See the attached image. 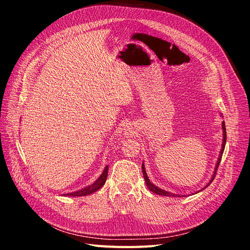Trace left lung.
Segmentation results:
<instances>
[{
	"label": "left lung",
	"mask_w": 250,
	"mask_h": 250,
	"mask_svg": "<svg viewBox=\"0 0 250 250\" xmlns=\"http://www.w3.org/2000/svg\"><path fill=\"white\" fill-rule=\"evenodd\" d=\"M220 115H221V114H220ZM222 132H223V134H222V135H223V139H222V146H221L222 147H221L220 152H219L218 160H217V163H216V166H215V170H214V173H213V175H212V179L210 180V182H208V183L207 184V186H206L204 189H206V188L208 186V185H210V184L213 182V180H214V178H215V175H216L217 168H218V166H219V163H220L221 158H222V154H223V151H224L225 143H227V130H225V124H224V122H222ZM142 173H143V178H144V181H146V186H147V188H148L151 192L156 193V194H158V195H163V196H172V197L178 196V197H182V195L174 194V193L165 191V190H163V189H161V188L157 187L156 185L152 184V183L149 181L148 176H147V174H146V167H144V163H142ZM204 189H201V190H204ZM201 190H199V191H201ZM199 191H198V192H199ZM183 196H185V195H183Z\"/></svg>",
	"instance_id": "obj_1"
}]
</instances>
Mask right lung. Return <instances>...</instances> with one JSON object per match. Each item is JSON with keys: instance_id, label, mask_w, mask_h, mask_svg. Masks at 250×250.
<instances>
[{"instance_id": "right-lung-1", "label": "right lung", "mask_w": 250, "mask_h": 250, "mask_svg": "<svg viewBox=\"0 0 250 250\" xmlns=\"http://www.w3.org/2000/svg\"><path fill=\"white\" fill-rule=\"evenodd\" d=\"M108 169L109 166L107 165L106 167L104 168V170L102 172V174L99 176L98 180H96L93 184L89 185V186H87L83 189H80L78 191L75 192H70V193H66V194H62V196H69V197H76V196H86V195H89L91 193L98 191L99 189H101L104 183H106L107 180V176H108Z\"/></svg>"}]
</instances>
